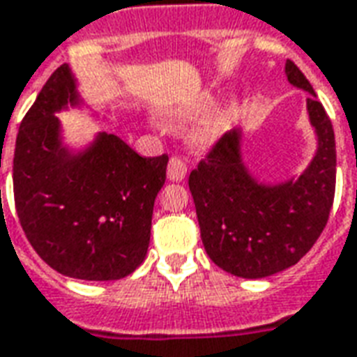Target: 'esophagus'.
Returning <instances> with one entry per match:
<instances>
[{
    "label": "esophagus",
    "instance_id": "34e87169",
    "mask_svg": "<svg viewBox=\"0 0 357 357\" xmlns=\"http://www.w3.org/2000/svg\"><path fill=\"white\" fill-rule=\"evenodd\" d=\"M168 179L170 181H181V179H185L187 176V165L178 157H172L170 162H168Z\"/></svg>",
    "mask_w": 357,
    "mask_h": 357
}]
</instances>
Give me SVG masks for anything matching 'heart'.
Segmentation results:
<instances>
[{
  "label": "heart",
  "mask_w": 357,
  "mask_h": 357,
  "mask_svg": "<svg viewBox=\"0 0 357 357\" xmlns=\"http://www.w3.org/2000/svg\"><path fill=\"white\" fill-rule=\"evenodd\" d=\"M213 105V96L212 94H202L200 98H197L195 102L187 105H179L178 109H174L172 113L166 115V125L170 128H183V126L191 125L192 121H197L199 117H202L204 113L210 112V107ZM236 117V104H231L229 107H225L223 112H219L218 115H213L210 121H206L202 128L197 134V142L200 145H210L213 142H218L223 134L227 132V128L232 125V121Z\"/></svg>",
  "instance_id": "obj_1"
}]
</instances>
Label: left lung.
I'll return each mask as SVG.
<instances>
[{
    "label": "left lung",
    "instance_id": "1",
    "mask_svg": "<svg viewBox=\"0 0 357 357\" xmlns=\"http://www.w3.org/2000/svg\"><path fill=\"white\" fill-rule=\"evenodd\" d=\"M286 77L308 92L306 113L318 147L297 178L265 183L242 157V128L227 132L189 176L200 238L210 259L240 278H266L305 255L324 231L335 197V132L303 71L286 62Z\"/></svg>",
    "mask_w": 357,
    "mask_h": 357
}]
</instances>
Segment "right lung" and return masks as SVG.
<instances>
[{"label": "right lung", "instance_id": "right-lung-1", "mask_svg": "<svg viewBox=\"0 0 357 357\" xmlns=\"http://www.w3.org/2000/svg\"><path fill=\"white\" fill-rule=\"evenodd\" d=\"M83 104L77 79L62 64L18 128L15 204L26 238L56 273L91 282L121 280L147 255L168 157H139L107 132L71 149L56 113Z\"/></svg>", "mask_w": 357, "mask_h": 357}]
</instances>
